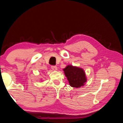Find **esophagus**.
I'll list each match as a JSON object with an SVG mask.
<instances>
[{
    "mask_svg": "<svg viewBox=\"0 0 123 123\" xmlns=\"http://www.w3.org/2000/svg\"><path fill=\"white\" fill-rule=\"evenodd\" d=\"M51 68H52V70H53V71H57V68L56 66H52Z\"/></svg>",
    "mask_w": 123,
    "mask_h": 123,
    "instance_id": "34e87169",
    "label": "esophagus"
}]
</instances>
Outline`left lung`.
Listing matches in <instances>:
<instances>
[{
	"mask_svg": "<svg viewBox=\"0 0 123 123\" xmlns=\"http://www.w3.org/2000/svg\"><path fill=\"white\" fill-rule=\"evenodd\" d=\"M63 70L70 86L72 87L80 88L87 82L86 73L81 68L68 65Z\"/></svg>",
	"mask_w": 123,
	"mask_h": 123,
	"instance_id": "8db88e82",
	"label": "left lung"
}]
</instances>
